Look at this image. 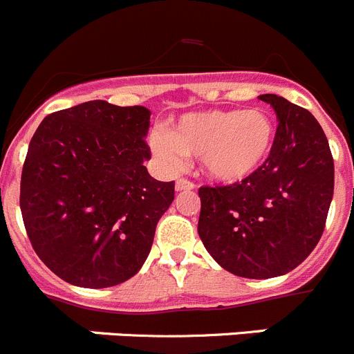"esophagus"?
Masks as SVG:
<instances>
[{
  "label": "esophagus",
  "mask_w": 354,
  "mask_h": 354,
  "mask_svg": "<svg viewBox=\"0 0 354 354\" xmlns=\"http://www.w3.org/2000/svg\"><path fill=\"white\" fill-rule=\"evenodd\" d=\"M194 188H196V185L190 180L180 178V180L176 181V192H188V190H194Z\"/></svg>",
  "instance_id": "esophagus-1"
}]
</instances>
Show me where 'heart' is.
<instances>
[{"label":"heart","mask_w":354,"mask_h":354,"mask_svg":"<svg viewBox=\"0 0 354 354\" xmlns=\"http://www.w3.org/2000/svg\"><path fill=\"white\" fill-rule=\"evenodd\" d=\"M276 125L262 110H207L187 113L166 134H155L151 148L166 166L183 157H201L211 180L223 185L255 176L272 155Z\"/></svg>","instance_id":"obj_1"}]
</instances>
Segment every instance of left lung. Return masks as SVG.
<instances>
[{"label":"left lung","mask_w":354,"mask_h":354,"mask_svg":"<svg viewBox=\"0 0 354 354\" xmlns=\"http://www.w3.org/2000/svg\"><path fill=\"white\" fill-rule=\"evenodd\" d=\"M276 143L262 171L241 183L201 187L199 237L229 272L283 276L304 262L325 230L333 197V158L322 125L276 94Z\"/></svg>","instance_id":"left-lung-1"}]
</instances>
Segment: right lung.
I'll return each mask as SVG.
<instances>
[{
	"label": "right lung",
	"mask_w": 354,
	"mask_h": 354,
	"mask_svg": "<svg viewBox=\"0 0 354 354\" xmlns=\"http://www.w3.org/2000/svg\"><path fill=\"white\" fill-rule=\"evenodd\" d=\"M150 110L88 101L43 118L21 178L32 250L66 283L108 288L147 260L155 227L174 199L145 160Z\"/></svg>",
	"instance_id": "1"
}]
</instances>
